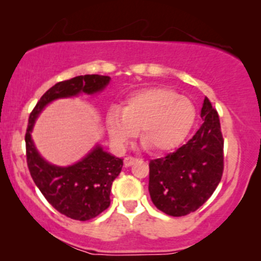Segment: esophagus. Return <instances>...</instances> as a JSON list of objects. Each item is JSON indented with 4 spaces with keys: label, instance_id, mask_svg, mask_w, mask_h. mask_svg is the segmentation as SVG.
Segmentation results:
<instances>
[{
    "label": "esophagus",
    "instance_id": "34e87169",
    "mask_svg": "<svg viewBox=\"0 0 261 261\" xmlns=\"http://www.w3.org/2000/svg\"><path fill=\"white\" fill-rule=\"evenodd\" d=\"M135 161H137V158L131 157V155H128V157H126V158H125V160H124V166H125V167H130L131 164H133Z\"/></svg>",
    "mask_w": 261,
    "mask_h": 261
}]
</instances>
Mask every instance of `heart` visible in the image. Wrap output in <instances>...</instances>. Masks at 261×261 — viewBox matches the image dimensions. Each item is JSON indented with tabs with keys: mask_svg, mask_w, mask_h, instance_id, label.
<instances>
[{
	"mask_svg": "<svg viewBox=\"0 0 261 261\" xmlns=\"http://www.w3.org/2000/svg\"><path fill=\"white\" fill-rule=\"evenodd\" d=\"M196 119L193 101L173 89L154 87L133 93L124 109L112 107L107 114V126L115 145L124 146L137 135L154 153L178 147L188 137Z\"/></svg>",
	"mask_w": 261,
	"mask_h": 261,
	"instance_id": "b5f03b06",
	"label": "heart"
}]
</instances>
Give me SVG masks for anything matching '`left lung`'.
<instances>
[{
	"mask_svg": "<svg viewBox=\"0 0 261 261\" xmlns=\"http://www.w3.org/2000/svg\"><path fill=\"white\" fill-rule=\"evenodd\" d=\"M201 118L203 124L188 143L166 157L149 161L152 202L169 216H185L201 207L222 178L223 137L218 113L207 97Z\"/></svg>",
	"mask_w": 261,
	"mask_h": 261,
	"instance_id": "8db88e82",
	"label": "left lung"
}]
</instances>
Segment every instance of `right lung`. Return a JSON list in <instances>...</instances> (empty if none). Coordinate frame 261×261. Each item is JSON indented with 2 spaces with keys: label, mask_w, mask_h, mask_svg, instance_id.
<instances>
[{
  "label": "right lung",
  "mask_w": 261,
  "mask_h": 261,
  "mask_svg": "<svg viewBox=\"0 0 261 261\" xmlns=\"http://www.w3.org/2000/svg\"><path fill=\"white\" fill-rule=\"evenodd\" d=\"M109 81V76L85 74L56 83L44 93L29 115L25 155L33 180L54 208L72 220H91L109 207L112 184L120 174L122 160L97 146L73 166H53L38 153L31 136L32 128L39 113L50 101L73 97L81 92L93 94L101 91Z\"/></svg>",
  "instance_id": "obj_1"
}]
</instances>
